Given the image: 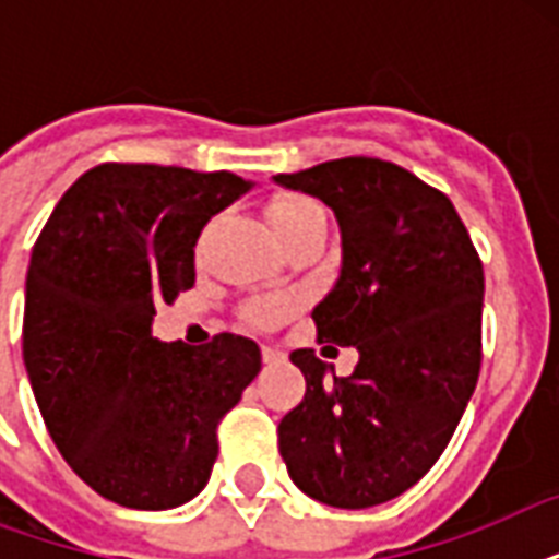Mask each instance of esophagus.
Segmentation results:
<instances>
[{
    "mask_svg": "<svg viewBox=\"0 0 559 559\" xmlns=\"http://www.w3.org/2000/svg\"><path fill=\"white\" fill-rule=\"evenodd\" d=\"M261 357H263V362H266V366H278L281 359H284V354H281L278 348H270V345H263Z\"/></svg>",
    "mask_w": 559,
    "mask_h": 559,
    "instance_id": "obj_1",
    "label": "esophagus"
}]
</instances>
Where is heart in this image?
Masks as SVG:
<instances>
[{"label": "heart", "instance_id": "obj_1", "mask_svg": "<svg viewBox=\"0 0 559 559\" xmlns=\"http://www.w3.org/2000/svg\"><path fill=\"white\" fill-rule=\"evenodd\" d=\"M266 217H270L272 228L284 237V243H289L293 237H298L301 231L313 226H324L328 217H324V209L313 197H305V193L296 191H278L272 193L266 200ZM289 313L287 298H254L252 305H246L243 316L246 322L254 324V328H275V324Z\"/></svg>", "mask_w": 559, "mask_h": 559}]
</instances>
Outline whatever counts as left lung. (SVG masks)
I'll use <instances>...</instances> for the list:
<instances>
[{
	"instance_id": "8db88e82",
	"label": "left lung",
	"mask_w": 559,
	"mask_h": 559,
	"mask_svg": "<svg viewBox=\"0 0 559 559\" xmlns=\"http://www.w3.org/2000/svg\"><path fill=\"white\" fill-rule=\"evenodd\" d=\"M275 182L331 205L342 275L313 310L319 342L354 345L350 377L293 350L305 400L278 424L289 478L359 511L406 493L447 450L481 371L485 270L450 197L394 162L333 159Z\"/></svg>"
}]
</instances>
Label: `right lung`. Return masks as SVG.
Wrapping results in <instances>:
<instances>
[{"mask_svg":"<svg viewBox=\"0 0 559 559\" xmlns=\"http://www.w3.org/2000/svg\"><path fill=\"white\" fill-rule=\"evenodd\" d=\"M249 191L228 170L107 162L51 211L31 252L22 359L66 464L104 499L168 511L209 485L217 426L261 371V348L153 340L156 305L193 287V246Z\"/></svg>","mask_w":559,"mask_h":559,"instance_id":"obj_1","label":"right lung"}]
</instances>
